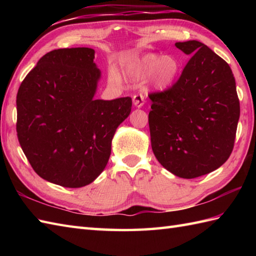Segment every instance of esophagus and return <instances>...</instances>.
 <instances>
[{
    "label": "esophagus",
    "mask_w": 256,
    "mask_h": 256,
    "mask_svg": "<svg viewBox=\"0 0 256 256\" xmlns=\"http://www.w3.org/2000/svg\"><path fill=\"white\" fill-rule=\"evenodd\" d=\"M133 104L136 108H142L144 104V96L143 94H135L133 96Z\"/></svg>",
    "instance_id": "obj_1"
}]
</instances>
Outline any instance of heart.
I'll use <instances>...</instances> for the list:
<instances>
[{
  "label": "heart",
  "instance_id": "1",
  "mask_svg": "<svg viewBox=\"0 0 256 256\" xmlns=\"http://www.w3.org/2000/svg\"><path fill=\"white\" fill-rule=\"evenodd\" d=\"M180 70V62L172 55L146 54L126 67L128 77L134 80L150 79L152 86L157 90H167L175 82ZM108 81L113 84L121 82L116 69L108 70Z\"/></svg>",
  "mask_w": 256,
  "mask_h": 256
}]
</instances>
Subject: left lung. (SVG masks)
<instances>
[{
  "instance_id": "8db88e82",
  "label": "left lung",
  "mask_w": 256,
  "mask_h": 256,
  "mask_svg": "<svg viewBox=\"0 0 256 256\" xmlns=\"http://www.w3.org/2000/svg\"><path fill=\"white\" fill-rule=\"evenodd\" d=\"M175 46L192 58L170 89L150 94V143L162 167L192 179L218 170L229 158L240 102L224 59L198 40Z\"/></svg>"
}]
</instances>
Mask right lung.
Listing matches in <instances>:
<instances>
[{"instance_id":"add662e5","label":"right lung","mask_w":256,"mask_h":256,"mask_svg":"<svg viewBox=\"0 0 256 256\" xmlns=\"http://www.w3.org/2000/svg\"><path fill=\"white\" fill-rule=\"evenodd\" d=\"M92 48L47 52L16 96L18 142L32 170L66 188L91 184L104 170L116 128L131 98L94 99L101 72Z\"/></svg>"}]
</instances>
